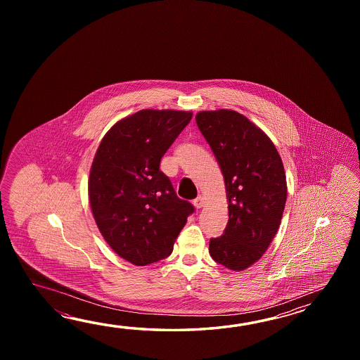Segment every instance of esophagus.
Instances as JSON below:
<instances>
[{"label": "esophagus", "instance_id": "34e87169", "mask_svg": "<svg viewBox=\"0 0 360 360\" xmlns=\"http://www.w3.org/2000/svg\"><path fill=\"white\" fill-rule=\"evenodd\" d=\"M193 203H194V206L197 207V208H200V207H203V205H205V198L202 195H198L197 198L193 200Z\"/></svg>", "mask_w": 360, "mask_h": 360}]
</instances>
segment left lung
<instances>
[{"instance_id":"left-lung-1","label":"left lung","mask_w":360,"mask_h":360,"mask_svg":"<svg viewBox=\"0 0 360 360\" xmlns=\"http://www.w3.org/2000/svg\"><path fill=\"white\" fill-rule=\"evenodd\" d=\"M195 121L221 169L229 210L224 234L210 240V255L240 271L260 260L281 225L283 162L268 135L236 110H203Z\"/></svg>"}]
</instances>
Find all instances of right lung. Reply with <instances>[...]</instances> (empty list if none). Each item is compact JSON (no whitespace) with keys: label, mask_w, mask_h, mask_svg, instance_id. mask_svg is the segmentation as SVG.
<instances>
[{"label":"right lung","mask_w":360,"mask_h":360,"mask_svg":"<svg viewBox=\"0 0 360 360\" xmlns=\"http://www.w3.org/2000/svg\"><path fill=\"white\" fill-rule=\"evenodd\" d=\"M191 112L143 109L113 124L89 177V199L101 236L138 266L167 257L194 207L160 169L163 154L191 122Z\"/></svg>","instance_id":"obj_1"}]
</instances>
